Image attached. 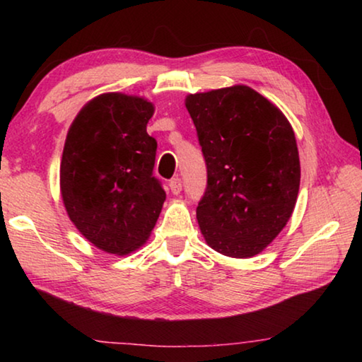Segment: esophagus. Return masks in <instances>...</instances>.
<instances>
[{
	"label": "esophagus",
	"instance_id": "34e87169",
	"mask_svg": "<svg viewBox=\"0 0 362 362\" xmlns=\"http://www.w3.org/2000/svg\"><path fill=\"white\" fill-rule=\"evenodd\" d=\"M169 188L174 194H179L182 192V179H180V177H174V179H170Z\"/></svg>",
	"mask_w": 362,
	"mask_h": 362
}]
</instances>
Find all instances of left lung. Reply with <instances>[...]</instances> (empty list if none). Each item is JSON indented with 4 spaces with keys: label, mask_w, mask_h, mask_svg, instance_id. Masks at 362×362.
I'll return each mask as SVG.
<instances>
[{
    "label": "left lung",
    "mask_w": 362,
    "mask_h": 362,
    "mask_svg": "<svg viewBox=\"0 0 362 362\" xmlns=\"http://www.w3.org/2000/svg\"><path fill=\"white\" fill-rule=\"evenodd\" d=\"M185 105L207 169L201 233L220 254L257 255L296 207L300 159L289 121L247 86L192 94Z\"/></svg>",
    "instance_id": "1"
}]
</instances>
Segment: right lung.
<instances>
[{
	"instance_id": "right-lung-1",
	"label": "right lung",
	"mask_w": 362,
	"mask_h": 362,
	"mask_svg": "<svg viewBox=\"0 0 362 362\" xmlns=\"http://www.w3.org/2000/svg\"><path fill=\"white\" fill-rule=\"evenodd\" d=\"M153 105L118 93L90 100L66 134L60 189L81 235L110 254L142 246L166 192L153 175L156 140L146 134Z\"/></svg>"
}]
</instances>
